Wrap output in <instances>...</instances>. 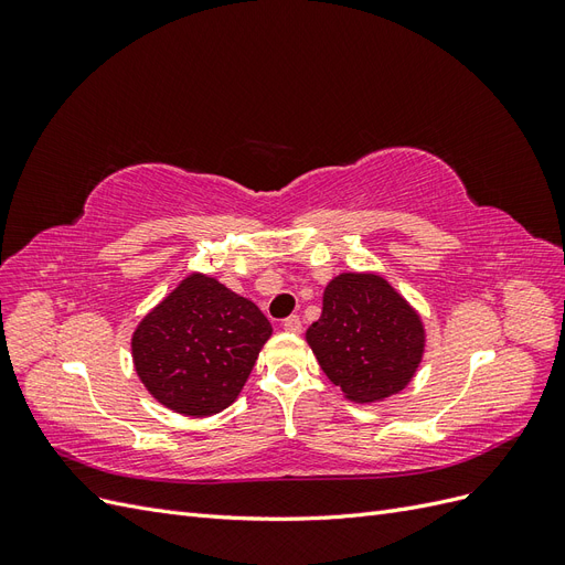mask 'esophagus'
<instances>
[{
  "label": "esophagus",
  "mask_w": 565,
  "mask_h": 565,
  "mask_svg": "<svg viewBox=\"0 0 565 565\" xmlns=\"http://www.w3.org/2000/svg\"><path fill=\"white\" fill-rule=\"evenodd\" d=\"M282 330H285V332H289V334H299V332H301V318H299V316H289V318H285V322H282Z\"/></svg>",
  "instance_id": "obj_1"
}]
</instances>
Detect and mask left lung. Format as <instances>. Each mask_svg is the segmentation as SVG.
Returning <instances> with one entry per match:
<instances>
[{"label":"left lung","mask_w":565,"mask_h":565,"mask_svg":"<svg viewBox=\"0 0 565 565\" xmlns=\"http://www.w3.org/2000/svg\"><path fill=\"white\" fill-rule=\"evenodd\" d=\"M306 341L328 380L353 403L401 393L422 363L426 330L409 301L377 273H339Z\"/></svg>","instance_id":"left-lung-1"}]
</instances>
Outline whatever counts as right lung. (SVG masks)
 Returning <instances> with one entry per match:
<instances>
[{
    "mask_svg": "<svg viewBox=\"0 0 565 565\" xmlns=\"http://www.w3.org/2000/svg\"><path fill=\"white\" fill-rule=\"evenodd\" d=\"M273 334L254 301L191 273L131 334L134 367L148 393L185 417L226 409Z\"/></svg>",
    "mask_w": 565,
    "mask_h": 565,
    "instance_id": "right-lung-1",
    "label": "right lung"
}]
</instances>
